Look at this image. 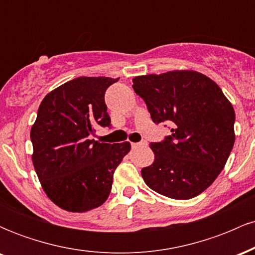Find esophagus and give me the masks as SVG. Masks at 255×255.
<instances>
[{
  "mask_svg": "<svg viewBox=\"0 0 255 255\" xmlns=\"http://www.w3.org/2000/svg\"><path fill=\"white\" fill-rule=\"evenodd\" d=\"M147 144H146L145 141H140V142H131V147L133 148H139V147H144V146H146Z\"/></svg>",
  "mask_w": 255,
  "mask_h": 255,
  "instance_id": "obj_1",
  "label": "esophagus"
}]
</instances>
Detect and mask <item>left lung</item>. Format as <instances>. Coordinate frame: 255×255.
Wrapping results in <instances>:
<instances>
[{"label":"left lung","mask_w":255,"mask_h":255,"mask_svg":"<svg viewBox=\"0 0 255 255\" xmlns=\"http://www.w3.org/2000/svg\"><path fill=\"white\" fill-rule=\"evenodd\" d=\"M154 124L170 135L151 142L154 162L145 183L165 197L187 200L203 193L223 170L235 142V111L215 81L201 73L174 71L133 79Z\"/></svg>","instance_id":"obj_1"}]
</instances>
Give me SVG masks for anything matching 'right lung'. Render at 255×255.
<instances>
[{"instance_id": "right-lung-1", "label": "right lung", "mask_w": 255, "mask_h": 255, "mask_svg": "<svg viewBox=\"0 0 255 255\" xmlns=\"http://www.w3.org/2000/svg\"><path fill=\"white\" fill-rule=\"evenodd\" d=\"M119 79L80 77L45 96L31 129L37 176L49 199L69 212L96 209L109 197L113 176L130 151L128 141H96L110 127L105 91Z\"/></svg>"}]
</instances>
